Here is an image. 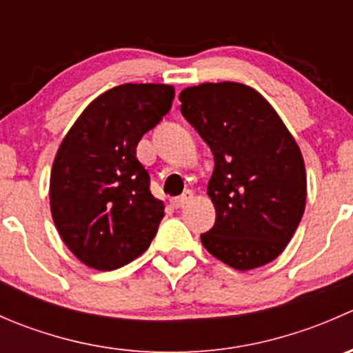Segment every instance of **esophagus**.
Returning <instances> with one entry per match:
<instances>
[{"mask_svg": "<svg viewBox=\"0 0 353 353\" xmlns=\"http://www.w3.org/2000/svg\"><path fill=\"white\" fill-rule=\"evenodd\" d=\"M191 199H193V191L186 190L183 194H181V196L172 199V205L176 206V208H183V206H186Z\"/></svg>", "mask_w": 353, "mask_h": 353, "instance_id": "obj_1", "label": "esophagus"}]
</instances>
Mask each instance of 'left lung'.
Masks as SVG:
<instances>
[{
  "instance_id": "left-lung-1",
  "label": "left lung",
  "mask_w": 353,
  "mask_h": 353,
  "mask_svg": "<svg viewBox=\"0 0 353 353\" xmlns=\"http://www.w3.org/2000/svg\"><path fill=\"white\" fill-rule=\"evenodd\" d=\"M181 112L215 159L208 196L215 225L201 234L210 254L232 268L273 261L304 215L307 181L299 145L261 94L236 81L181 92Z\"/></svg>"
}]
</instances>
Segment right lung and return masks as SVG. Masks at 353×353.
<instances>
[{"mask_svg":"<svg viewBox=\"0 0 353 353\" xmlns=\"http://www.w3.org/2000/svg\"><path fill=\"white\" fill-rule=\"evenodd\" d=\"M174 87L124 83L99 95L59 145L51 170V213L63 243L87 266L121 268L150 245L163 203L137 147L170 110Z\"/></svg>","mask_w":353,"mask_h":353,"instance_id":"obj_1","label":"right lung"}]
</instances>
